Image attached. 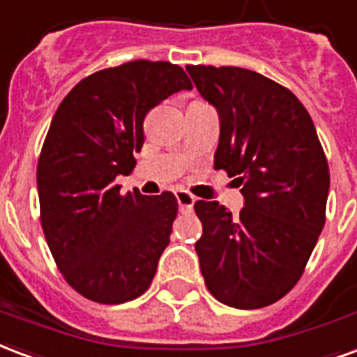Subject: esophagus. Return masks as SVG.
Wrapping results in <instances>:
<instances>
[{"label": "esophagus", "instance_id": "34e87169", "mask_svg": "<svg viewBox=\"0 0 357 357\" xmlns=\"http://www.w3.org/2000/svg\"><path fill=\"white\" fill-rule=\"evenodd\" d=\"M176 197V203H178V208L181 211H192L194 208V203H195V197L192 194H188V192H176L175 194Z\"/></svg>", "mask_w": 357, "mask_h": 357}]
</instances>
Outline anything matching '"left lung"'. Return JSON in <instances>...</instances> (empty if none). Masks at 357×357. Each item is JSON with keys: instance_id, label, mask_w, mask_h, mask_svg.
<instances>
[{"instance_id": "left-lung-1", "label": "left lung", "mask_w": 357, "mask_h": 357, "mask_svg": "<svg viewBox=\"0 0 357 357\" xmlns=\"http://www.w3.org/2000/svg\"><path fill=\"white\" fill-rule=\"evenodd\" d=\"M220 120L214 169L237 176L245 207L197 201L201 275L220 303L261 309L296 286L326 222L329 167L312 118L275 80L243 67L186 66Z\"/></svg>"}]
</instances>
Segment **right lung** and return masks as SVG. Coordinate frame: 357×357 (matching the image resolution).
<instances>
[{"instance_id":"add662e5","label":"right lung","mask_w":357,"mask_h":357,"mask_svg":"<svg viewBox=\"0 0 357 357\" xmlns=\"http://www.w3.org/2000/svg\"><path fill=\"white\" fill-rule=\"evenodd\" d=\"M192 90L169 61H128L90 75L58 107L37 163L41 224L61 275L80 296L118 305L149 290L169 245L176 197L120 194L135 167L146 112Z\"/></svg>"}]
</instances>
